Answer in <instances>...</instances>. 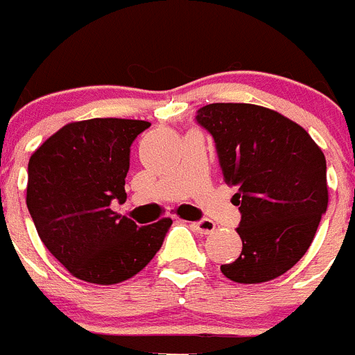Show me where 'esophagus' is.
<instances>
[{
    "mask_svg": "<svg viewBox=\"0 0 355 355\" xmlns=\"http://www.w3.org/2000/svg\"><path fill=\"white\" fill-rule=\"evenodd\" d=\"M192 227L200 234H211L213 231H215V224H213L211 220H208V218H202V220H199V222H193Z\"/></svg>",
    "mask_w": 355,
    "mask_h": 355,
    "instance_id": "esophagus-1",
    "label": "esophagus"
}]
</instances>
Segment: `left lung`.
Listing matches in <instances>:
<instances>
[{
	"mask_svg": "<svg viewBox=\"0 0 355 355\" xmlns=\"http://www.w3.org/2000/svg\"><path fill=\"white\" fill-rule=\"evenodd\" d=\"M197 122L215 139L224 181L238 188L241 252L222 274L241 284L283 275L307 252L327 211L324 153L302 126L265 106L213 103Z\"/></svg>",
	"mask_w": 355,
	"mask_h": 355,
	"instance_id": "left-lung-1",
	"label": "left lung"
}]
</instances>
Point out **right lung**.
I'll return each mask as SVG.
<instances>
[{
	"label": "right lung",
	"instance_id": "obj_1",
	"mask_svg": "<svg viewBox=\"0 0 355 355\" xmlns=\"http://www.w3.org/2000/svg\"><path fill=\"white\" fill-rule=\"evenodd\" d=\"M150 126L133 119L69 122L31 155L26 206L40 240L69 274L117 284L155 258L172 220L135 224L110 208L126 200L130 147Z\"/></svg>",
	"mask_w": 355,
	"mask_h": 355
}]
</instances>
